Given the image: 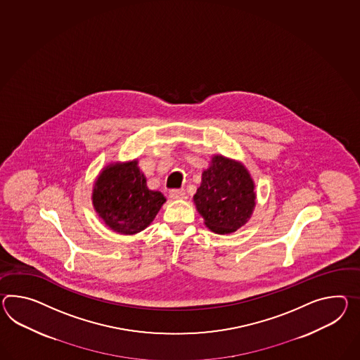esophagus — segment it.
Masks as SVG:
<instances>
[{
    "instance_id": "esophagus-1",
    "label": "esophagus",
    "mask_w": 360,
    "mask_h": 360,
    "mask_svg": "<svg viewBox=\"0 0 360 360\" xmlns=\"http://www.w3.org/2000/svg\"><path fill=\"white\" fill-rule=\"evenodd\" d=\"M169 196H170V199H173V200H181V199L186 198V191H184V188L172 190V191L169 193Z\"/></svg>"
}]
</instances>
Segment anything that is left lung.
Instances as JSON below:
<instances>
[{
	"label": "left lung",
	"instance_id": "obj_1",
	"mask_svg": "<svg viewBox=\"0 0 360 360\" xmlns=\"http://www.w3.org/2000/svg\"><path fill=\"white\" fill-rule=\"evenodd\" d=\"M254 188V181L243 164L216 155L211 167L202 172L193 202L207 228L216 234H230L251 217L256 205Z\"/></svg>",
	"mask_w": 360,
	"mask_h": 360
}]
</instances>
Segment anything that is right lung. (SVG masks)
<instances>
[{"mask_svg":"<svg viewBox=\"0 0 360 360\" xmlns=\"http://www.w3.org/2000/svg\"><path fill=\"white\" fill-rule=\"evenodd\" d=\"M165 202V196L160 191L149 190L135 160L104 167L92 193L98 217L108 228L126 236L147 228Z\"/></svg>","mask_w":360,"mask_h":360,"instance_id":"add662e5","label":"right lung"}]
</instances>
